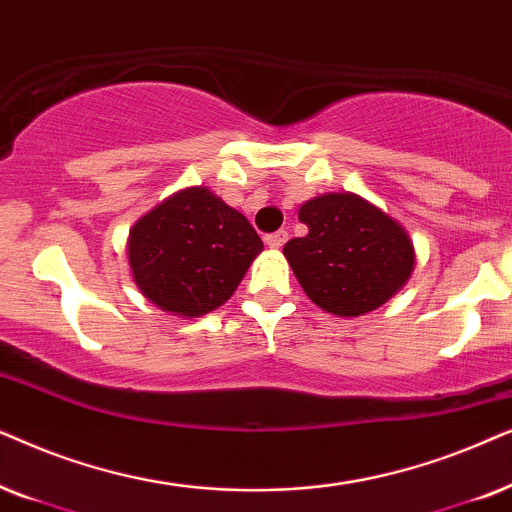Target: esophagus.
I'll use <instances>...</instances> for the list:
<instances>
[{"label":"esophagus","mask_w":512,"mask_h":512,"mask_svg":"<svg viewBox=\"0 0 512 512\" xmlns=\"http://www.w3.org/2000/svg\"><path fill=\"white\" fill-rule=\"evenodd\" d=\"M285 241H288V231H285V229H278V231H274V234H267V236H264V243H267L271 250L283 248Z\"/></svg>","instance_id":"34e87169"}]
</instances>
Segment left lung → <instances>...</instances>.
Returning a JSON list of instances; mask_svg holds the SVG:
<instances>
[{
    "instance_id": "1",
    "label": "left lung",
    "mask_w": 512,
    "mask_h": 512,
    "mask_svg": "<svg viewBox=\"0 0 512 512\" xmlns=\"http://www.w3.org/2000/svg\"><path fill=\"white\" fill-rule=\"evenodd\" d=\"M309 234L285 243L283 255L313 304L356 318L386 304L410 281L414 243L400 222L351 192L302 203Z\"/></svg>"
}]
</instances>
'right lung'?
Segmentation results:
<instances>
[{
	"label": "right lung",
	"instance_id": "obj_1",
	"mask_svg": "<svg viewBox=\"0 0 512 512\" xmlns=\"http://www.w3.org/2000/svg\"><path fill=\"white\" fill-rule=\"evenodd\" d=\"M262 250L250 222L208 187L168 196L133 224L126 243L138 290L182 318L227 302Z\"/></svg>",
	"mask_w": 512,
	"mask_h": 512
}]
</instances>
